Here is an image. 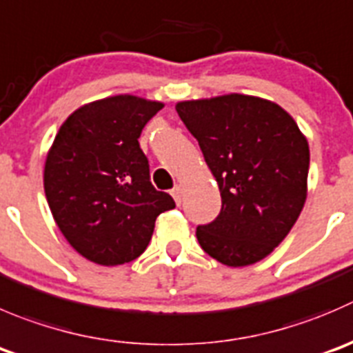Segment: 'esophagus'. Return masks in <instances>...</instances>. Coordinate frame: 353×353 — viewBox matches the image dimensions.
Here are the masks:
<instances>
[{
	"label": "esophagus",
	"instance_id": "34e87169",
	"mask_svg": "<svg viewBox=\"0 0 353 353\" xmlns=\"http://www.w3.org/2000/svg\"><path fill=\"white\" fill-rule=\"evenodd\" d=\"M170 194L174 196L176 203L181 205V200H183V188H181V184H176V186L172 188V191H170Z\"/></svg>",
	"mask_w": 353,
	"mask_h": 353
}]
</instances>
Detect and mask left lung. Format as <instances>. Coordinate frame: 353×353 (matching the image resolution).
Here are the masks:
<instances>
[{"label":"left lung","mask_w":353,"mask_h":353,"mask_svg":"<svg viewBox=\"0 0 353 353\" xmlns=\"http://www.w3.org/2000/svg\"><path fill=\"white\" fill-rule=\"evenodd\" d=\"M219 184L217 217L196 228L201 248L229 268L268 256L307 196L309 143L288 112L245 94L176 105Z\"/></svg>","instance_id":"8db88e82"}]
</instances>
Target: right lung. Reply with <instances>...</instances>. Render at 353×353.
Instances as JSON below:
<instances>
[{
    "label": "right lung",
    "mask_w": 353,
    "mask_h": 353,
    "mask_svg": "<svg viewBox=\"0 0 353 353\" xmlns=\"http://www.w3.org/2000/svg\"><path fill=\"white\" fill-rule=\"evenodd\" d=\"M131 94L84 105L61 124L44 165V193L67 241L100 265L138 259L155 221L176 207L150 183L143 128L162 110Z\"/></svg>",
    "instance_id": "add662e5"
}]
</instances>
